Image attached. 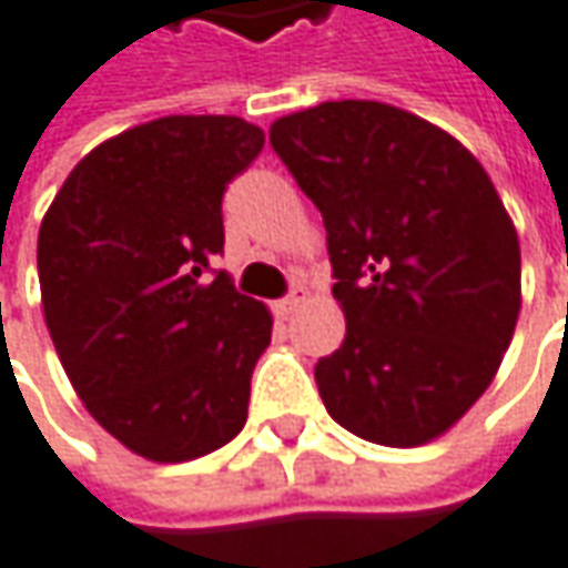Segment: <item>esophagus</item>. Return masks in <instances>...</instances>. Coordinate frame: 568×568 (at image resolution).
I'll list each match as a JSON object with an SVG mask.
<instances>
[{
    "label": "esophagus",
    "mask_w": 568,
    "mask_h": 568,
    "mask_svg": "<svg viewBox=\"0 0 568 568\" xmlns=\"http://www.w3.org/2000/svg\"><path fill=\"white\" fill-rule=\"evenodd\" d=\"M302 292H292V295H285V298H280L276 305H273V311L280 314V317H288V314H295V311L302 308Z\"/></svg>",
    "instance_id": "obj_1"
}]
</instances>
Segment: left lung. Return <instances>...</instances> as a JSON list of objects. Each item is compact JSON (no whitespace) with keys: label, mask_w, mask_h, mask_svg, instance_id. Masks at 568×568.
Instances as JSON below:
<instances>
[{"label":"left lung","mask_w":568,"mask_h":568,"mask_svg":"<svg viewBox=\"0 0 568 568\" xmlns=\"http://www.w3.org/2000/svg\"><path fill=\"white\" fill-rule=\"evenodd\" d=\"M324 215L346 339L317 358L333 419L413 448L489 387L521 308V251L483 164L455 136L378 101H327L270 126Z\"/></svg>","instance_id":"obj_1"}]
</instances>
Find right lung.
Listing matches in <instances>:
<instances>
[{"label":"right lung","instance_id":"right-lung-1","mask_svg":"<svg viewBox=\"0 0 568 568\" xmlns=\"http://www.w3.org/2000/svg\"><path fill=\"white\" fill-rule=\"evenodd\" d=\"M260 149L241 116H161L88 152L43 215L40 295L62 368L149 460L210 455L247 423L273 317L210 263L222 196Z\"/></svg>","mask_w":568,"mask_h":568}]
</instances>
